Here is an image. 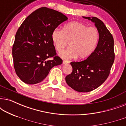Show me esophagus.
Here are the masks:
<instances>
[{
  "label": "esophagus",
  "instance_id": "esophagus-1",
  "mask_svg": "<svg viewBox=\"0 0 126 126\" xmlns=\"http://www.w3.org/2000/svg\"><path fill=\"white\" fill-rule=\"evenodd\" d=\"M69 61H66V60H63V64H66V63H68Z\"/></svg>",
  "mask_w": 126,
  "mask_h": 126
}]
</instances>
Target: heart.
Masks as SVG:
<instances>
[{
    "label": "heart",
    "mask_w": 126,
    "mask_h": 126,
    "mask_svg": "<svg viewBox=\"0 0 126 126\" xmlns=\"http://www.w3.org/2000/svg\"><path fill=\"white\" fill-rule=\"evenodd\" d=\"M51 39L58 52L63 51L69 42L70 47L60 54L63 58L71 59L77 56L84 58L95 49L99 33L94 27H88L82 22H72L65 25L63 30L54 29L51 33Z\"/></svg>",
    "instance_id": "1"
}]
</instances>
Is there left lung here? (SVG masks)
Masks as SVG:
<instances>
[{
  "label": "left lung",
  "mask_w": 126,
  "mask_h": 126,
  "mask_svg": "<svg viewBox=\"0 0 126 126\" xmlns=\"http://www.w3.org/2000/svg\"><path fill=\"white\" fill-rule=\"evenodd\" d=\"M94 22L99 33L97 47L87 59L70 63L73 70L65 77L68 85L79 92H88L100 86L108 78L114 62V41L104 23L96 17H85Z\"/></svg>",
  "instance_id": "8db88e82"
}]
</instances>
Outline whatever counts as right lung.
<instances>
[{"mask_svg": "<svg viewBox=\"0 0 126 126\" xmlns=\"http://www.w3.org/2000/svg\"><path fill=\"white\" fill-rule=\"evenodd\" d=\"M67 19L60 12L41 7L29 15L19 27L12 51L15 72L22 81L39 83L53 67L63 63L57 55L51 33ZM49 58L53 59L48 60Z\"/></svg>", "mask_w": 126, "mask_h": 126, "instance_id": "right-lung-1", "label": "right lung"}]
</instances>
